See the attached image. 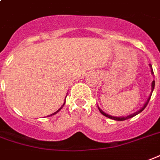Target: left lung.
<instances>
[{
  "label": "left lung",
  "instance_id": "left-lung-1",
  "mask_svg": "<svg viewBox=\"0 0 160 160\" xmlns=\"http://www.w3.org/2000/svg\"><path fill=\"white\" fill-rule=\"evenodd\" d=\"M149 66H150V68H151V72H152V74H153V71H152V66H151V64H149ZM154 85H155V81H152V85H151V87H152V88H151V94H150V95H149V97H148V101L145 102L144 106H143V107H142L139 111H137V112H134V113L130 114V115H129V116H126V117H113V116H111V115H108V114H107L106 112H104L101 110L100 107H98V108H99V111L101 112V114H103L104 116H106V117H107V118H111V119L117 120V121H123V120L129 119V118H133L134 116H136V115H137V114H139L140 112H142V111L145 109L146 107H147V106H148V104L150 98H151L152 93V91H153V88H154Z\"/></svg>",
  "mask_w": 160,
  "mask_h": 160
}]
</instances>
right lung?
I'll list each match as a JSON object with an SVG mask.
<instances>
[{"mask_svg":"<svg viewBox=\"0 0 160 160\" xmlns=\"http://www.w3.org/2000/svg\"><path fill=\"white\" fill-rule=\"evenodd\" d=\"M66 96H67V95H66ZM65 103H66V100H65ZM65 103H64V104H63V106H64V105H65ZM63 106H62V107H60V108H59V110H57V111H56L55 112H53V113H52V114H50V115H48V117H50V116H52V115H54V114H56V113H57V112H59V111H60V110H61V109H62Z\"/></svg>","mask_w":160,"mask_h":160,"instance_id":"add662e5","label":"right lung"}]
</instances>
